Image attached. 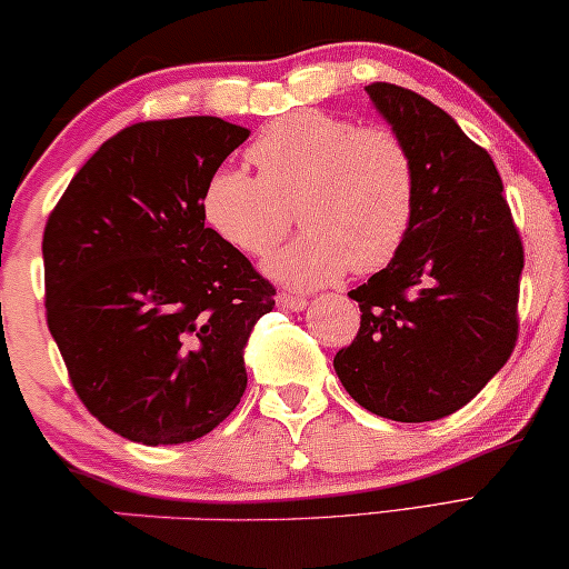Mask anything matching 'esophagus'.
Listing matches in <instances>:
<instances>
[{"label": "esophagus", "mask_w": 569, "mask_h": 569, "mask_svg": "<svg viewBox=\"0 0 569 569\" xmlns=\"http://www.w3.org/2000/svg\"><path fill=\"white\" fill-rule=\"evenodd\" d=\"M307 303L309 301L303 299V296H296L291 291L278 293V307L286 309V311H301V309H307Z\"/></svg>", "instance_id": "34e87169"}]
</instances>
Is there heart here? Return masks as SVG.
<instances>
[{"mask_svg": "<svg viewBox=\"0 0 569 569\" xmlns=\"http://www.w3.org/2000/svg\"><path fill=\"white\" fill-rule=\"evenodd\" d=\"M248 158L258 176L219 168L203 186L201 214L219 240L266 258L291 230L307 234L268 260V273L319 288L347 270L386 268L411 232L419 199L417 160L388 127L299 109L262 130Z\"/></svg>", "mask_w": 569, "mask_h": 569, "instance_id": "1", "label": "heart"}]
</instances>
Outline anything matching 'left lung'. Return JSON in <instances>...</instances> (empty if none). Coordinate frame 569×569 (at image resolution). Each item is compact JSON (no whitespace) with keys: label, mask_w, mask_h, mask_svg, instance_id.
<instances>
[{"label":"left lung","mask_w":569,"mask_h":569,"mask_svg":"<svg viewBox=\"0 0 569 569\" xmlns=\"http://www.w3.org/2000/svg\"><path fill=\"white\" fill-rule=\"evenodd\" d=\"M366 91L413 152L419 199L398 256L350 291L360 332L335 370L376 417L437 421L511 358L523 244L488 150L417 91L383 81Z\"/></svg>","instance_id":"obj_1"}]
</instances>
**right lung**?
<instances>
[{
    "mask_svg": "<svg viewBox=\"0 0 569 569\" xmlns=\"http://www.w3.org/2000/svg\"><path fill=\"white\" fill-rule=\"evenodd\" d=\"M248 138L219 117L124 127L48 217V329L81 403L130 442H193L248 386L242 352L276 288L201 214L203 186Z\"/></svg>",
    "mask_w": 569,
    "mask_h": 569,
    "instance_id": "obj_1",
    "label": "right lung"
}]
</instances>
